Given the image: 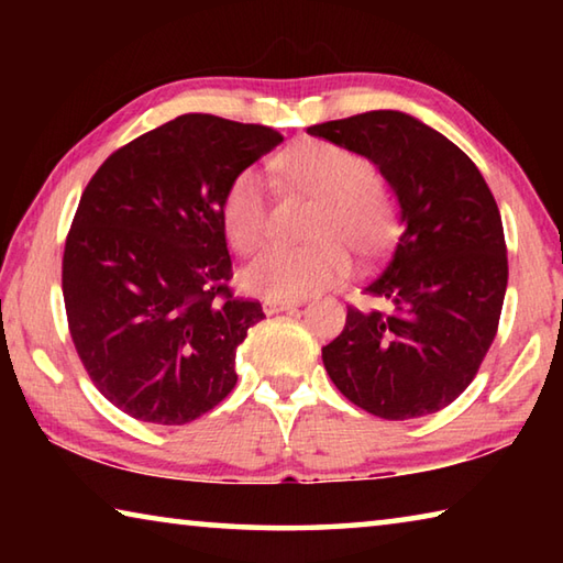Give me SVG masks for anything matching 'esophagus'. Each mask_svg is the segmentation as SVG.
Instances as JSON below:
<instances>
[{
    "mask_svg": "<svg viewBox=\"0 0 563 563\" xmlns=\"http://www.w3.org/2000/svg\"><path fill=\"white\" fill-rule=\"evenodd\" d=\"M292 308H298V300H273V298H265L263 300V312H265V316H275V312L292 310Z\"/></svg>",
    "mask_w": 563,
    "mask_h": 563,
    "instance_id": "1",
    "label": "esophagus"
}]
</instances>
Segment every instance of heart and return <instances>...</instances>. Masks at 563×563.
<instances>
[{
  "mask_svg": "<svg viewBox=\"0 0 563 563\" xmlns=\"http://www.w3.org/2000/svg\"><path fill=\"white\" fill-rule=\"evenodd\" d=\"M275 168L295 190L320 201L308 245H273L241 271V288L273 300H300L340 283L362 261H377L399 233L393 190L375 178L365 156L322 139H305L280 151ZM221 221L231 245L251 255L271 238V190L263 174L243 168L228 184Z\"/></svg>",
  "mask_w": 563,
  "mask_h": 563,
  "instance_id": "b5f03b06",
  "label": "heart"
}]
</instances>
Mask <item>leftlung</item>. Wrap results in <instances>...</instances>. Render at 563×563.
I'll use <instances>...</instances> for the list:
<instances>
[{
    "instance_id": "left-lung-1",
    "label": "left lung",
    "mask_w": 563,
    "mask_h": 563,
    "mask_svg": "<svg viewBox=\"0 0 563 563\" xmlns=\"http://www.w3.org/2000/svg\"><path fill=\"white\" fill-rule=\"evenodd\" d=\"M322 136L379 168L397 194L405 231L365 295L385 310L347 308L322 347L332 383L383 419H415L452 405L499 328L509 263L497 201L472 158L402 111L316 123Z\"/></svg>"
}]
</instances>
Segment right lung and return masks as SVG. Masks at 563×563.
<instances>
[{
  "instance_id": "right-lung-1",
  "label": "right lung",
  "mask_w": 563,
  "mask_h": 563,
  "mask_svg": "<svg viewBox=\"0 0 563 563\" xmlns=\"http://www.w3.org/2000/svg\"><path fill=\"white\" fill-rule=\"evenodd\" d=\"M283 136L184 113L103 161L66 235L62 290L84 369L113 407L188 424L235 387V350L261 322L228 288V184Z\"/></svg>"
}]
</instances>
